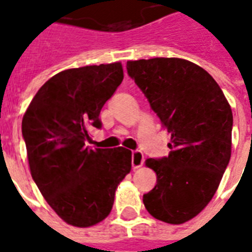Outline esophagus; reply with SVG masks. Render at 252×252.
Returning <instances> with one entry per match:
<instances>
[{"label": "esophagus", "mask_w": 252, "mask_h": 252, "mask_svg": "<svg viewBox=\"0 0 252 252\" xmlns=\"http://www.w3.org/2000/svg\"><path fill=\"white\" fill-rule=\"evenodd\" d=\"M144 162V155H143L142 151H132L131 154V165L132 169H138L140 168Z\"/></svg>", "instance_id": "34e87169"}]
</instances>
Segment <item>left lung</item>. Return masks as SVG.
Here are the masks:
<instances>
[{"instance_id": "obj_1", "label": "left lung", "mask_w": 252, "mask_h": 252, "mask_svg": "<svg viewBox=\"0 0 252 252\" xmlns=\"http://www.w3.org/2000/svg\"><path fill=\"white\" fill-rule=\"evenodd\" d=\"M126 69L170 134L168 156L146 160L158 182L143 203L155 219L183 224L211 202L229 164L230 105L206 70L182 58L128 61Z\"/></svg>"}]
</instances>
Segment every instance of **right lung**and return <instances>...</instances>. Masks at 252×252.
I'll return each mask as SVG.
<instances>
[{
    "label": "right lung",
    "instance_id": "1",
    "mask_svg": "<svg viewBox=\"0 0 252 252\" xmlns=\"http://www.w3.org/2000/svg\"><path fill=\"white\" fill-rule=\"evenodd\" d=\"M122 80L120 62L58 72L23 116L32 178L54 212L74 226L104 220L118 183L131 170V151L86 147L90 128H101L100 112Z\"/></svg>",
    "mask_w": 252,
    "mask_h": 252
}]
</instances>
